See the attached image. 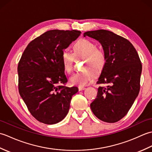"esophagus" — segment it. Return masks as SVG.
Wrapping results in <instances>:
<instances>
[{"label":"esophagus","instance_id":"esophagus-1","mask_svg":"<svg viewBox=\"0 0 152 152\" xmlns=\"http://www.w3.org/2000/svg\"><path fill=\"white\" fill-rule=\"evenodd\" d=\"M85 89H86V88H84V87H82V86H79L78 87L79 91H82V90H84Z\"/></svg>","mask_w":152,"mask_h":152}]
</instances>
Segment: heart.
Wrapping results in <instances>:
<instances>
[{"label": "heart", "instance_id": "heart-1", "mask_svg": "<svg viewBox=\"0 0 152 152\" xmlns=\"http://www.w3.org/2000/svg\"><path fill=\"white\" fill-rule=\"evenodd\" d=\"M73 53L64 51L61 56L63 69L68 74L72 72L74 57L83 59L81 72L74 74L70 77V82L74 85L85 86L89 82L93 76L101 73L106 62L105 51L96 48L93 42L86 38L77 40L72 46Z\"/></svg>", "mask_w": 152, "mask_h": 152}]
</instances>
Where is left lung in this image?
Masks as SVG:
<instances>
[{
  "mask_svg": "<svg viewBox=\"0 0 152 152\" xmlns=\"http://www.w3.org/2000/svg\"><path fill=\"white\" fill-rule=\"evenodd\" d=\"M98 40L106 56V62L96 82L100 86L91 104L96 118L115 123L127 114L139 93L142 64L129 41L111 31L100 29L83 34Z\"/></svg>",
  "mask_w": 152,
  "mask_h": 152,
  "instance_id": "left-lung-1",
  "label": "left lung"
}]
</instances>
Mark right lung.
Instances as JSON below:
<instances>
[{
    "label": "right lung",
    "mask_w": 152,
    "mask_h": 152,
    "mask_svg": "<svg viewBox=\"0 0 152 152\" xmlns=\"http://www.w3.org/2000/svg\"><path fill=\"white\" fill-rule=\"evenodd\" d=\"M79 31L50 30L32 40L18 63V88L33 117L45 124L62 121L76 87L68 88L61 56L78 38Z\"/></svg>",
    "instance_id": "1"
}]
</instances>
